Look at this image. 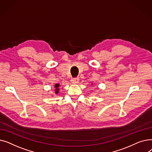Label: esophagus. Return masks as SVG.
Returning <instances> with one entry per match:
<instances>
[{
    "mask_svg": "<svg viewBox=\"0 0 152 152\" xmlns=\"http://www.w3.org/2000/svg\"><path fill=\"white\" fill-rule=\"evenodd\" d=\"M71 82L73 83H77L79 82V77H74L71 79Z\"/></svg>",
    "mask_w": 152,
    "mask_h": 152,
    "instance_id": "esophagus-1",
    "label": "esophagus"
}]
</instances>
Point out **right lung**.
<instances>
[{"mask_svg": "<svg viewBox=\"0 0 152 152\" xmlns=\"http://www.w3.org/2000/svg\"><path fill=\"white\" fill-rule=\"evenodd\" d=\"M59 84H56L55 85V94H57L58 93V92H59Z\"/></svg>", "mask_w": 152, "mask_h": 152, "instance_id": "add662e5", "label": "right lung"}]
</instances>
